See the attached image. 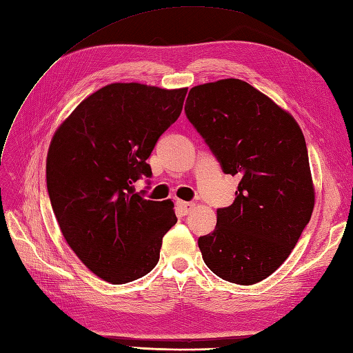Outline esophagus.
<instances>
[{
    "instance_id": "1",
    "label": "esophagus",
    "mask_w": 353,
    "mask_h": 353,
    "mask_svg": "<svg viewBox=\"0 0 353 353\" xmlns=\"http://www.w3.org/2000/svg\"><path fill=\"white\" fill-rule=\"evenodd\" d=\"M194 208H196V205L192 203V202H183V200H179V202H178V209H179L181 214H183V215L190 214Z\"/></svg>"
}]
</instances>
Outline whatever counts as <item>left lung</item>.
Wrapping results in <instances>:
<instances>
[{
  "label": "left lung",
  "instance_id": "obj_1",
  "mask_svg": "<svg viewBox=\"0 0 353 353\" xmlns=\"http://www.w3.org/2000/svg\"><path fill=\"white\" fill-rule=\"evenodd\" d=\"M185 114L224 172L241 176L215 230L199 237L203 261L232 283L261 282L288 259L315 206L303 132L287 110L237 79L194 85Z\"/></svg>",
  "mask_w": 353,
  "mask_h": 353
}]
</instances>
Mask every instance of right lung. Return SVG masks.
<instances>
[{"instance_id":"obj_1","label":"right lung","mask_w":353,"mask_h":353,"mask_svg":"<svg viewBox=\"0 0 353 353\" xmlns=\"http://www.w3.org/2000/svg\"><path fill=\"white\" fill-rule=\"evenodd\" d=\"M187 88L111 83L81 101L53 133L47 190L66 243L98 278L128 283L154 269L176 223L172 200L133 193L147 159L183 111Z\"/></svg>"}]
</instances>
